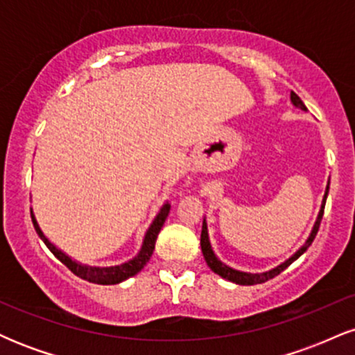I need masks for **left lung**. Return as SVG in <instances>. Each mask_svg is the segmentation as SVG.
Listing matches in <instances>:
<instances>
[{
	"mask_svg": "<svg viewBox=\"0 0 355 355\" xmlns=\"http://www.w3.org/2000/svg\"><path fill=\"white\" fill-rule=\"evenodd\" d=\"M291 100L292 103L295 105V107L302 108V110H307L305 108L304 101L299 98V96L295 95L294 92L291 93ZM327 193H329V183H327V189H325V195H324V200H322V207H320V211H319V217L315 220V225H313V229L311 232V235H309V239L305 240V243L302 247L299 248V250L295 252L294 255L291 257L288 260H285L284 263H280L279 267L272 268V270L268 272H263V274H247V272H239V270H234V268L227 267L225 263H222L220 260L215 257L214 250H211L210 247V240H209V232H207V222L203 220V225H202V235H200V245H202V252H203V257H205V262L207 266H209L211 270L215 272V274H218L220 277H223V279L230 280V282H235L239 285H254V284H262V282H267V280L274 279L275 275H279L280 272L285 270L288 266H291L294 260L299 259L300 255L304 254L305 250H307L309 247H311V243L313 242V239H315L317 232H319V227H320V220H322V215H324V207H325V200H327Z\"/></svg>",
	"mask_w": 355,
	"mask_h": 355,
	"instance_id": "1",
	"label": "left lung"
}]
</instances>
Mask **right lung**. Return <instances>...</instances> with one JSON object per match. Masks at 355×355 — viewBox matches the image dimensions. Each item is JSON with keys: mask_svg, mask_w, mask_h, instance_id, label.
<instances>
[{"mask_svg": "<svg viewBox=\"0 0 355 355\" xmlns=\"http://www.w3.org/2000/svg\"><path fill=\"white\" fill-rule=\"evenodd\" d=\"M168 211H170V205L168 203H165V205L160 209V211H158L157 217H155L153 223L150 225V229L146 230L144 245H141V250L138 252V255L135 257V259L128 260V262L121 263V266H115V267H87V266H81V263H78V262H75V260H71L67 254H63V252L58 250V248L53 245L50 240L44 237L42 229H40L38 222H36L33 210H31V220H33L36 234H38L40 239L43 240L44 245L50 248L51 254L55 255L61 263H64V266L70 268L73 274L78 275L80 279L88 280V282H93V284L113 285V284L123 282V280L130 279V277L137 275L138 272H140L141 268L146 266V262H148L150 257H152L153 250H155V242H157L158 234H160L162 227H164L165 220H166V217H168Z\"/></svg>", "mask_w": 355, "mask_h": 355, "instance_id": "right-lung-1", "label": "right lung"}]
</instances>
